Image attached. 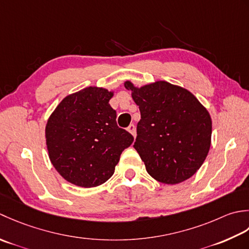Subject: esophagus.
Returning a JSON list of instances; mask_svg holds the SVG:
<instances>
[{
	"label": "esophagus",
	"instance_id": "34e87169",
	"mask_svg": "<svg viewBox=\"0 0 249 249\" xmlns=\"http://www.w3.org/2000/svg\"><path fill=\"white\" fill-rule=\"evenodd\" d=\"M126 130H128L132 135L135 136V125H134L133 124H131L128 126V128H126Z\"/></svg>",
	"mask_w": 249,
	"mask_h": 249
}]
</instances>
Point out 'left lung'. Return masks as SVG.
Here are the masks:
<instances>
[{
    "mask_svg": "<svg viewBox=\"0 0 249 249\" xmlns=\"http://www.w3.org/2000/svg\"><path fill=\"white\" fill-rule=\"evenodd\" d=\"M124 87L141 111L133 147L148 174L167 185L190 178L211 147L209 111L190 91L163 80L141 88L126 80Z\"/></svg>",
    "mask_w": 249,
    "mask_h": 249,
    "instance_id": "obj_1",
    "label": "left lung"
}]
</instances>
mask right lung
<instances>
[{
    "instance_id": "1",
    "label": "right lung",
    "mask_w": 249,
    "mask_h": 249,
    "mask_svg": "<svg viewBox=\"0 0 249 249\" xmlns=\"http://www.w3.org/2000/svg\"><path fill=\"white\" fill-rule=\"evenodd\" d=\"M114 92L87 87L61 101L47 120L49 159L58 173L75 186L104 184L115 172L133 136L119 128L109 100Z\"/></svg>"
}]
</instances>
